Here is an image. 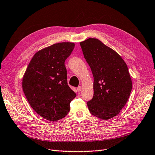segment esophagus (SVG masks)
I'll return each instance as SVG.
<instances>
[{"mask_svg": "<svg viewBox=\"0 0 155 155\" xmlns=\"http://www.w3.org/2000/svg\"><path fill=\"white\" fill-rule=\"evenodd\" d=\"M81 90H82V87H78L77 88V91H78V92L81 91Z\"/></svg>", "mask_w": 155, "mask_h": 155, "instance_id": "esophagus-1", "label": "esophagus"}]
</instances>
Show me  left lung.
<instances>
[{"mask_svg": "<svg viewBox=\"0 0 155 155\" xmlns=\"http://www.w3.org/2000/svg\"><path fill=\"white\" fill-rule=\"evenodd\" d=\"M84 58L94 77V96L87 102L91 113L101 120L118 115L132 90L128 68L121 56L99 39L80 43Z\"/></svg>", "mask_w": 155, "mask_h": 155, "instance_id": "1", "label": "left lung"}]
</instances>
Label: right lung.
Listing matches in <instances>:
<instances>
[{
	"instance_id": "1",
	"label": "right lung",
	"mask_w": 155,
	"mask_h": 155,
	"mask_svg": "<svg viewBox=\"0 0 155 155\" xmlns=\"http://www.w3.org/2000/svg\"><path fill=\"white\" fill-rule=\"evenodd\" d=\"M75 44L63 42L37 51L22 78V89L29 104L46 120L55 121L70 111V103L76 96L67 83L65 60Z\"/></svg>"
}]
</instances>
